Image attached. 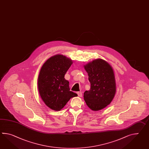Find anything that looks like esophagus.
<instances>
[{
	"mask_svg": "<svg viewBox=\"0 0 149 149\" xmlns=\"http://www.w3.org/2000/svg\"><path fill=\"white\" fill-rule=\"evenodd\" d=\"M77 94L78 96H79V97H82V93L81 91H78V92H77Z\"/></svg>",
	"mask_w": 149,
	"mask_h": 149,
	"instance_id": "1",
	"label": "esophagus"
}]
</instances>
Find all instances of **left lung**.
<instances>
[{"mask_svg": "<svg viewBox=\"0 0 149 149\" xmlns=\"http://www.w3.org/2000/svg\"><path fill=\"white\" fill-rule=\"evenodd\" d=\"M88 75L91 89L84 93V100L93 111L104 108L116 94V81L111 66L105 60L97 58L84 65Z\"/></svg>", "mask_w": 149, "mask_h": 149, "instance_id": "obj_1", "label": "left lung"}]
</instances>
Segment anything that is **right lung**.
Listing matches in <instances>:
<instances>
[{
    "mask_svg": "<svg viewBox=\"0 0 149 149\" xmlns=\"http://www.w3.org/2000/svg\"><path fill=\"white\" fill-rule=\"evenodd\" d=\"M73 61L63 55L48 58L40 69L38 86L40 96L50 109L59 111L72 97L77 95L70 91L69 82L65 75Z\"/></svg>",
    "mask_w": 149,
    "mask_h": 149,
    "instance_id": "add662e5",
    "label": "right lung"
}]
</instances>
